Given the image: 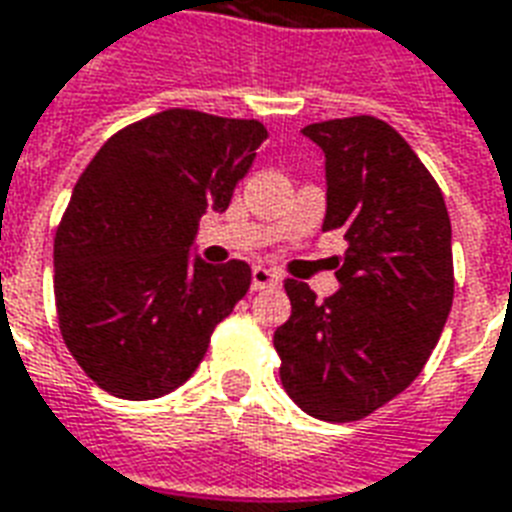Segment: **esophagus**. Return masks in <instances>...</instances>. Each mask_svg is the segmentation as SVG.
<instances>
[{"mask_svg":"<svg viewBox=\"0 0 512 512\" xmlns=\"http://www.w3.org/2000/svg\"><path fill=\"white\" fill-rule=\"evenodd\" d=\"M279 282L282 279L273 271H268V268H263V265L252 268V290H268V287H276Z\"/></svg>","mask_w":512,"mask_h":512,"instance_id":"esophagus-1","label":"esophagus"}]
</instances>
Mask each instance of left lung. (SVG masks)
<instances>
[{"instance_id":"left-lung-1","label":"left lung","mask_w":512,"mask_h":512,"mask_svg":"<svg viewBox=\"0 0 512 512\" xmlns=\"http://www.w3.org/2000/svg\"><path fill=\"white\" fill-rule=\"evenodd\" d=\"M325 150L322 230L349 241L341 290L317 300L287 279L290 319L273 333L287 395L314 419L360 421L427 365L454 303L451 220L411 144L373 115L303 128Z\"/></svg>"}]
</instances>
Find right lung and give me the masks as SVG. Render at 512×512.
Segmentation results:
<instances>
[{"label":"right lung","instance_id":"right-lung-1","mask_svg":"<svg viewBox=\"0 0 512 512\" xmlns=\"http://www.w3.org/2000/svg\"><path fill=\"white\" fill-rule=\"evenodd\" d=\"M268 131L166 109L109 136L77 179L53 244L58 330L85 376L123 400L174 392L249 290L241 260H190L206 212H225Z\"/></svg>","mask_w":512,"mask_h":512}]
</instances>
